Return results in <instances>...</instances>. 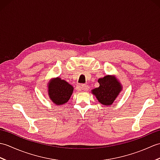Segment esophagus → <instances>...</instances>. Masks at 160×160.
<instances>
[{
    "mask_svg": "<svg viewBox=\"0 0 160 160\" xmlns=\"http://www.w3.org/2000/svg\"><path fill=\"white\" fill-rule=\"evenodd\" d=\"M89 87L87 84H81L80 86H78V90H83V91H87L89 90Z\"/></svg>",
    "mask_w": 160,
    "mask_h": 160,
    "instance_id": "esophagus-1",
    "label": "esophagus"
}]
</instances>
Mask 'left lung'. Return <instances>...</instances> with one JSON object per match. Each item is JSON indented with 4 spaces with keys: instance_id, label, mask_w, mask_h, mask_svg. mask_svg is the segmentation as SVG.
Masks as SVG:
<instances>
[{
    "instance_id": "1",
    "label": "left lung",
    "mask_w": 160,
    "mask_h": 160,
    "mask_svg": "<svg viewBox=\"0 0 160 160\" xmlns=\"http://www.w3.org/2000/svg\"><path fill=\"white\" fill-rule=\"evenodd\" d=\"M100 87L93 89L91 93L100 103L104 106H111L122 90V85L115 76L107 75L98 79Z\"/></svg>"
}]
</instances>
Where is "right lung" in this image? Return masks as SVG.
Masks as SVG:
<instances>
[{
	"label": "right lung",
	"instance_id": "right-lung-1",
	"mask_svg": "<svg viewBox=\"0 0 160 160\" xmlns=\"http://www.w3.org/2000/svg\"><path fill=\"white\" fill-rule=\"evenodd\" d=\"M48 96L53 103L60 106L67 103L73 93V87L67 81L57 77L47 84Z\"/></svg>",
	"mask_w": 160,
	"mask_h": 160
}]
</instances>
